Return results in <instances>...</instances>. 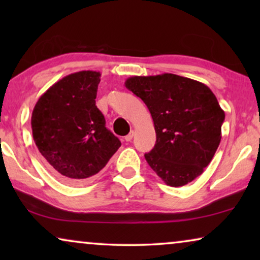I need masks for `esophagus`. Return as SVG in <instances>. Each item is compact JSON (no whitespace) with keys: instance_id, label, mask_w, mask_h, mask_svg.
Segmentation results:
<instances>
[{"instance_id":"esophagus-1","label":"esophagus","mask_w":260,"mask_h":260,"mask_svg":"<svg viewBox=\"0 0 260 260\" xmlns=\"http://www.w3.org/2000/svg\"><path fill=\"white\" fill-rule=\"evenodd\" d=\"M134 130H131L130 131V133H129V135H126V136H125V141L126 142H130L131 140H133V137H134Z\"/></svg>"}]
</instances>
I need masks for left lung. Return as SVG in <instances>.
Returning <instances> with one entry per match:
<instances>
[{"label":"left lung","mask_w":260,"mask_h":260,"mask_svg":"<svg viewBox=\"0 0 260 260\" xmlns=\"http://www.w3.org/2000/svg\"><path fill=\"white\" fill-rule=\"evenodd\" d=\"M125 87L144 102L154 120L156 144L144 155L151 169L172 187L200 176L219 147L225 119L211 88L172 73L130 77Z\"/></svg>","instance_id":"8db88e82"}]
</instances>
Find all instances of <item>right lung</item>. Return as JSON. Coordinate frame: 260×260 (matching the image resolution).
I'll return each instance as SVG.
<instances>
[{"label": "right lung", "mask_w": 260, "mask_h": 260, "mask_svg": "<svg viewBox=\"0 0 260 260\" xmlns=\"http://www.w3.org/2000/svg\"><path fill=\"white\" fill-rule=\"evenodd\" d=\"M99 83L95 71L69 74L39 98L31 113L35 145L65 182L91 180L120 147L95 105Z\"/></svg>", "instance_id": "right-lung-1"}]
</instances>
